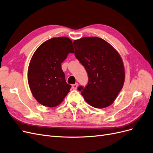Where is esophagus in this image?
Wrapping results in <instances>:
<instances>
[{"instance_id":"1","label":"esophagus","mask_w":153,"mask_h":153,"mask_svg":"<svg viewBox=\"0 0 153 153\" xmlns=\"http://www.w3.org/2000/svg\"><path fill=\"white\" fill-rule=\"evenodd\" d=\"M78 83H76V84H73V85H72V88H73V89H77V87H78Z\"/></svg>"}]
</instances>
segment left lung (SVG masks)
<instances>
[{
    "label": "left lung",
    "mask_w": 153,
    "mask_h": 153,
    "mask_svg": "<svg viewBox=\"0 0 153 153\" xmlns=\"http://www.w3.org/2000/svg\"><path fill=\"white\" fill-rule=\"evenodd\" d=\"M76 58L89 77L85 87L79 86L86 102L97 108L110 106L124 85L125 73L122 58L112 45L98 37H85L73 42Z\"/></svg>",
    "instance_id": "left-lung-1"
}]
</instances>
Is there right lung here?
Returning <instances> with one entry per match:
<instances>
[{"label":"right lung","mask_w":153,"mask_h":153,"mask_svg":"<svg viewBox=\"0 0 153 153\" xmlns=\"http://www.w3.org/2000/svg\"><path fill=\"white\" fill-rule=\"evenodd\" d=\"M69 53H74L71 40L59 37L46 41L32 55L27 78L32 94L40 104L54 107L69 92L71 86L66 83L61 68Z\"/></svg>","instance_id":"obj_1"}]
</instances>
